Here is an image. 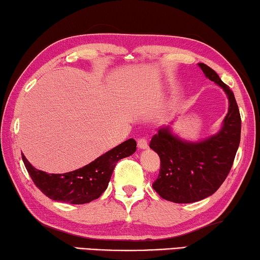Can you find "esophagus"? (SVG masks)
Returning <instances> with one entry per match:
<instances>
[{
    "instance_id": "obj_1",
    "label": "esophagus",
    "mask_w": 260,
    "mask_h": 260,
    "mask_svg": "<svg viewBox=\"0 0 260 260\" xmlns=\"http://www.w3.org/2000/svg\"><path fill=\"white\" fill-rule=\"evenodd\" d=\"M137 145H138V148L139 149H146L148 147V144H147V140L145 138H140L137 140Z\"/></svg>"
}]
</instances>
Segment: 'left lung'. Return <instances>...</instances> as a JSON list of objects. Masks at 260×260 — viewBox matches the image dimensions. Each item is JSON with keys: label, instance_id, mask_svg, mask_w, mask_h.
I'll list each match as a JSON object with an SVG mask.
<instances>
[{"label": "left lung", "instance_id": "left-lung-1", "mask_svg": "<svg viewBox=\"0 0 260 260\" xmlns=\"http://www.w3.org/2000/svg\"><path fill=\"white\" fill-rule=\"evenodd\" d=\"M204 75L225 91L229 113L217 134L198 142L181 139L168 125L149 143L160 156V175L153 188L162 199L192 203L210 197L224 183L233 166L241 139V116L234 93L206 63H198Z\"/></svg>", "mask_w": 260, "mask_h": 260}]
</instances>
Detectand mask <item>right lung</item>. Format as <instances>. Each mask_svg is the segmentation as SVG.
Masks as SVG:
<instances>
[{"label":"right lung","mask_w":260,"mask_h":260,"mask_svg":"<svg viewBox=\"0 0 260 260\" xmlns=\"http://www.w3.org/2000/svg\"><path fill=\"white\" fill-rule=\"evenodd\" d=\"M137 143L127 139L89 165L67 174H47L35 169L22 154V161L34 184L48 198L71 204L89 203L106 190L116 163L136 152Z\"/></svg>","instance_id":"obj_1"}]
</instances>
